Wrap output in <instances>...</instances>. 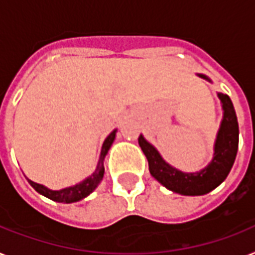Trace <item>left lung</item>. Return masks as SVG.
I'll list each match as a JSON object with an SVG mask.
<instances>
[{
	"label": "left lung",
	"instance_id": "left-lung-1",
	"mask_svg": "<svg viewBox=\"0 0 255 255\" xmlns=\"http://www.w3.org/2000/svg\"><path fill=\"white\" fill-rule=\"evenodd\" d=\"M197 75L210 82L209 78L205 75L202 74ZM218 98L221 100L224 118L214 143L213 159L200 172L185 173L176 169L164 161L157 149L151 143H148L143 135L139 136V145L148 160L149 172L160 184H163L172 192L184 196H201L209 193L210 190L217 188L228 177L230 169L233 167L234 160L237 156L238 135H240L237 115L229 96L220 92Z\"/></svg>",
	"mask_w": 255,
	"mask_h": 255
}]
</instances>
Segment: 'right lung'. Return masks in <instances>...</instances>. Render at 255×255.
Segmentation results:
<instances>
[{"mask_svg":"<svg viewBox=\"0 0 255 255\" xmlns=\"http://www.w3.org/2000/svg\"><path fill=\"white\" fill-rule=\"evenodd\" d=\"M116 129L112 131L110 135L107 136V139L104 140L103 145H102V151H100L99 161H98V165H96L95 172L87 177L86 180H83L82 182L77 184L74 186H69V188H65V189L61 190H51L49 188H46L45 185H41V184H37V182L29 180L30 185L33 186L34 189L37 190L38 193L43 194L45 197L53 200V201L57 202H66V204H70V202H77L79 200H83L85 197H87L88 194L92 193L95 188L99 185V182L102 181L104 174V157L107 155L108 149L111 148L114 140H115Z\"/></svg>","mask_w":255,"mask_h":255,"instance_id":"right-lung-1","label":"right lung"}]
</instances>
